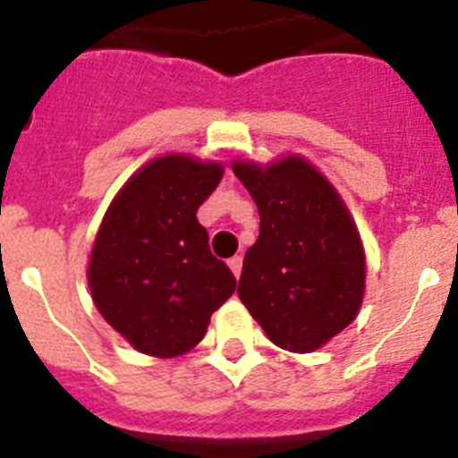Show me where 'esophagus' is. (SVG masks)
Masks as SVG:
<instances>
[{"instance_id": "obj_1", "label": "esophagus", "mask_w": 458, "mask_h": 458, "mask_svg": "<svg viewBox=\"0 0 458 458\" xmlns=\"http://www.w3.org/2000/svg\"><path fill=\"white\" fill-rule=\"evenodd\" d=\"M229 268L236 277H241V270H242V257H232L229 259Z\"/></svg>"}]
</instances>
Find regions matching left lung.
Returning a JSON list of instances; mask_svg holds the SVG:
<instances>
[{
  "label": "left lung",
  "instance_id": "obj_1",
  "mask_svg": "<svg viewBox=\"0 0 458 458\" xmlns=\"http://www.w3.org/2000/svg\"><path fill=\"white\" fill-rule=\"evenodd\" d=\"M259 208L238 298L279 349L310 353L349 326L365 295V250L337 190L298 156L233 163Z\"/></svg>",
  "mask_w": 458,
  "mask_h": 458
}]
</instances>
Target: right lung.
Returning <instances> with one entry per match:
<instances>
[{"label":"right lung","mask_w":458,"mask_h":458,"mask_svg":"<svg viewBox=\"0 0 458 458\" xmlns=\"http://www.w3.org/2000/svg\"><path fill=\"white\" fill-rule=\"evenodd\" d=\"M220 179L217 163L156 157L128 179L105 213L89 289L105 321L140 353L174 358L197 346L210 314L236 289L197 220Z\"/></svg>","instance_id":"right-lung-1"}]
</instances>
